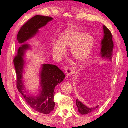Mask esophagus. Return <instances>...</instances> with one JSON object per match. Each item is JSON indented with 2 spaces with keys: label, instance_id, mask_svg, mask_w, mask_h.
I'll return each instance as SVG.
<instances>
[{
  "label": "esophagus",
  "instance_id": "esophagus-1",
  "mask_svg": "<svg viewBox=\"0 0 128 128\" xmlns=\"http://www.w3.org/2000/svg\"><path fill=\"white\" fill-rule=\"evenodd\" d=\"M75 70L72 69V68L70 67H67L66 69V72L67 74V77H69L71 76L72 74L74 73Z\"/></svg>",
  "mask_w": 128,
  "mask_h": 128
}]
</instances>
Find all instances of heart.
<instances>
[{
    "mask_svg": "<svg viewBox=\"0 0 128 128\" xmlns=\"http://www.w3.org/2000/svg\"><path fill=\"white\" fill-rule=\"evenodd\" d=\"M94 40L88 34L77 30H69L60 37V41L54 42V54L61 56L64 54L66 48L72 47V56L78 61L86 60L92 51Z\"/></svg>",
    "mask_w": 128,
    "mask_h": 128,
    "instance_id": "b5f03b06",
    "label": "heart"
}]
</instances>
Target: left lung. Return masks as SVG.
Segmentation results:
<instances>
[{
    "instance_id": "left-lung-1",
    "label": "left lung",
    "mask_w": 128,
    "mask_h": 128,
    "mask_svg": "<svg viewBox=\"0 0 128 128\" xmlns=\"http://www.w3.org/2000/svg\"><path fill=\"white\" fill-rule=\"evenodd\" d=\"M104 38L101 42V52L100 55L103 59H106L107 61H112L113 56V51L114 48V42L112 40L113 36L105 26H103ZM76 106L78 108L79 113L82 115H86L95 111L98 108V106L93 107H88L85 105L82 102L77 99L76 101Z\"/></svg>"
}]
</instances>
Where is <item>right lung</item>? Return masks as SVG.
Returning a JSON list of instances; mask_svg holds the SVG:
<instances>
[{
  "mask_svg": "<svg viewBox=\"0 0 128 128\" xmlns=\"http://www.w3.org/2000/svg\"><path fill=\"white\" fill-rule=\"evenodd\" d=\"M53 19L51 17L42 15H36L30 19L18 32L17 36L18 42L20 44L24 43L35 36L40 28L45 26ZM30 48V45L22 44L18 49L17 56L13 61L17 76L18 89L24 96L26 103L33 110L42 114H48L53 110L55 106V87L62 82L65 75L56 65L42 64L39 75L41 87L39 94L34 96L29 94L24 82V74L26 64L24 57L26 50Z\"/></svg>",
  "mask_w": 128,
  "mask_h": 128,
  "instance_id": "1",
  "label": "right lung"
}]
</instances>
